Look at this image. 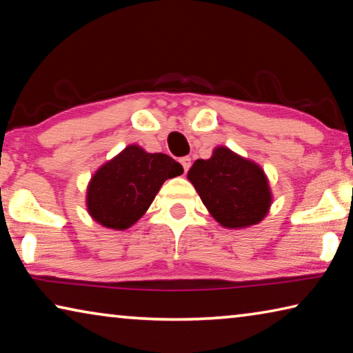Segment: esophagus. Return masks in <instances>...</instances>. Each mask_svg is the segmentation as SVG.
<instances>
[{"label": "esophagus", "mask_w": 353, "mask_h": 353, "mask_svg": "<svg viewBox=\"0 0 353 353\" xmlns=\"http://www.w3.org/2000/svg\"><path fill=\"white\" fill-rule=\"evenodd\" d=\"M179 162H181V165H182V168H183L185 172H187V171L190 170V166H191V159H190V157H182L181 160H179Z\"/></svg>", "instance_id": "34e87169"}]
</instances>
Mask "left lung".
Segmentation results:
<instances>
[{
	"label": "left lung",
	"mask_w": 353,
	"mask_h": 353,
	"mask_svg": "<svg viewBox=\"0 0 353 353\" xmlns=\"http://www.w3.org/2000/svg\"><path fill=\"white\" fill-rule=\"evenodd\" d=\"M187 177L225 229L259 224L271 208V187L261 166L225 146L214 148L210 159L196 160Z\"/></svg>",
	"instance_id": "obj_1"
}]
</instances>
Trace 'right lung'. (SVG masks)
I'll use <instances>...</instances> for the list:
<instances>
[{
    "instance_id": "right-lung-1",
    "label": "right lung",
    "mask_w": 353,
    "mask_h": 353,
    "mask_svg": "<svg viewBox=\"0 0 353 353\" xmlns=\"http://www.w3.org/2000/svg\"><path fill=\"white\" fill-rule=\"evenodd\" d=\"M182 172V165L170 155L129 145L92 176L85 196L88 214L107 229L126 230L146 213L163 182Z\"/></svg>"
}]
</instances>
